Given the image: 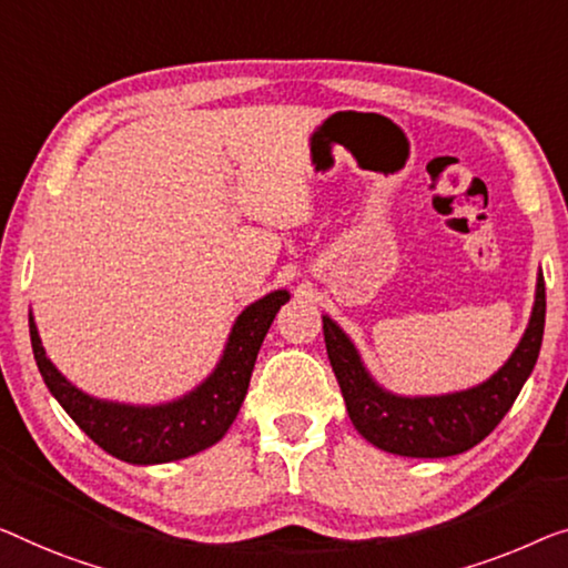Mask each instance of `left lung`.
Listing matches in <instances>:
<instances>
[{
  "label": "left lung",
  "mask_w": 568,
  "mask_h": 568,
  "mask_svg": "<svg viewBox=\"0 0 568 568\" xmlns=\"http://www.w3.org/2000/svg\"><path fill=\"white\" fill-rule=\"evenodd\" d=\"M544 326L546 283L544 275H538L528 328L510 359L487 383L462 393L428 397H403L383 390L362 365L349 336L328 316H324V342L354 428L383 452L442 459L477 446L513 408L536 367Z\"/></svg>",
  "instance_id": "left-lung-1"
}]
</instances>
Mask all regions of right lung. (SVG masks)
Instances as JSON below:
<instances>
[{"mask_svg":"<svg viewBox=\"0 0 568 568\" xmlns=\"http://www.w3.org/2000/svg\"><path fill=\"white\" fill-rule=\"evenodd\" d=\"M287 298V291H275L244 308L216 369L196 390L163 405L109 403L79 390L45 357L30 313L32 354L48 390L75 426L106 454L130 464L175 462L214 446L230 430L247 395L262 338Z\"/></svg>","mask_w":568,"mask_h":568,"instance_id":"obj_1","label":"right lung"}]
</instances>
